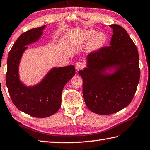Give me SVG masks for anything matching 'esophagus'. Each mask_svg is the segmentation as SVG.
<instances>
[{"mask_svg":"<svg viewBox=\"0 0 150 150\" xmlns=\"http://www.w3.org/2000/svg\"><path fill=\"white\" fill-rule=\"evenodd\" d=\"M84 67L83 64L81 63V62H78V63H76V71H79V70L83 69Z\"/></svg>","mask_w":150,"mask_h":150,"instance_id":"obj_1","label":"esophagus"}]
</instances>
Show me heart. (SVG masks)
I'll list each match as a JSON object with an SVG mask.
<instances>
[{"mask_svg":"<svg viewBox=\"0 0 150 150\" xmlns=\"http://www.w3.org/2000/svg\"><path fill=\"white\" fill-rule=\"evenodd\" d=\"M95 31L93 29L87 30L82 33L80 36V42L85 43L88 40L87 50L89 52L96 51L103 47L106 42V36L104 33L99 32L95 34Z\"/></svg>","mask_w":150,"mask_h":150,"instance_id":"obj_1","label":"heart"}]
</instances>
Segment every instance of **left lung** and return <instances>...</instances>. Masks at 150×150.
Wrapping results in <instances>:
<instances>
[{
  "label": "left lung",
  "mask_w": 150,
  "mask_h": 150,
  "mask_svg": "<svg viewBox=\"0 0 150 150\" xmlns=\"http://www.w3.org/2000/svg\"><path fill=\"white\" fill-rule=\"evenodd\" d=\"M113 29L110 46L90 53L87 68L78 74L83 79V95L91 112L109 115L131 103L139 83L140 71L138 50L127 31L118 25ZM115 67L112 74L106 69Z\"/></svg>",
  "instance_id": "8db88e82"
}]
</instances>
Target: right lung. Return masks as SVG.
I'll return each mask as SVG.
<instances>
[{
	"instance_id": "add662e5",
	"label": "right lung",
	"mask_w": 150,
	"mask_h": 150,
	"mask_svg": "<svg viewBox=\"0 0 150 150\" xmlns=\"http://www.w3.org/2000/svg\"><path fill=\"white\" fill-rule=\"evenodd\" d=\"M45 25L25 32L17 39L8 54L6 83L13 103L18 110L35 117H46L60 108L65 84L75 74L73 65L53 68L40 83L27 87L19 78L18 68L27 45L37 41Z\"/></svg>"
}]
</instances>
